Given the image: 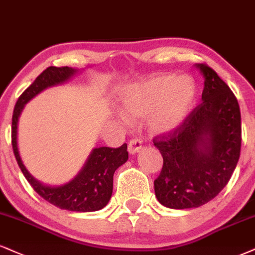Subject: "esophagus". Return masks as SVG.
<instances>
[{
  "instance_id": "34e87169",
  "label": "esophagus",
  "mask_w": 255,
  "mask_h": 255,
  "mask_svg": "<svg viewBox=\"0 0 255 255\" xmlns=\"http://www.w3.org/2000/svg\"><path fill=\"white\" fill-rule=\"evenodd\" d=\"M140 149H142V140L138 139V138H133V139H131L130 142H128V150L131 155L138 152Z\"/></svg>"
}]
</instances>
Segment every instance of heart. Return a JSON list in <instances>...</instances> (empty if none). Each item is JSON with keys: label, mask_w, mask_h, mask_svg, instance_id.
<instances>
[{"label": "heart", "mask_w": 255, "mask_h": 255, "mask_svg": "<svg viewBox=\"0 0 255 255\" xmlns=\"http://www.w3.org/2000/svg\"><path fill=\"white\" fill-rule=\"evenodd\" d=\"M196 96L197 86L193 77L162 73L127 87L119 96V102L128 117L147 115L151 132L166 133L183 124ZM122 117L128 122V117Z\"/></svg>", "instance_id": "obj_1"}]
</instances>
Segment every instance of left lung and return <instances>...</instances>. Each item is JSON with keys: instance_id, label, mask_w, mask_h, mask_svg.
Masks as SVG:
<instances>
[{"instance_id": "8db88e82", "label": "left lung", "mask_w": 255, "mask_h": 255, "mask_svg": "<svg viewBox=\"0 0 255 255\" xmlns=\"http://www.w3.org/2000/svg\"><path fill=\"white\" fill-rule=\"evenodd\" d=\"M204 78L202 103L183 124L153 138L163 156L155 194L172 209L197 208L226 187L241 150V115L228 85L209 66L196 64Z\"/></svg>"}]
</instances>
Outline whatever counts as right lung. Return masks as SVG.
Returning a JSON list of instances; mask_svg holds the SVG:
<instances>
[{
  "label": "right lung",
  "mask_w": 255,
  "mask_h": 255,
  "mask_svg": "<svg viewBox=\"0 0 255 255\" xmlns=\"http://www.w3.org/2000/svg\"><path fill=\"white\" fill-rule=\"evenodd\" d=\"M77 72L78 70L67 66L66 67L51 66L46 68L21 94L12 113L11 144L15 158L22 174L42 199L60 209L86 213L103 209L109 203L113 189V174L128 158L127 143L117 149L109 146L93 149L79 174L73 180L66 184L54 185V187L41 183L35 177H33V175H30L22 162L17 146L18 118L24 105L41 91L65 83L71 79V77H73Z\"/></svg>",
  "instance_id": "right-lung-1"
}]
</instances>
